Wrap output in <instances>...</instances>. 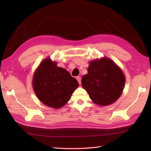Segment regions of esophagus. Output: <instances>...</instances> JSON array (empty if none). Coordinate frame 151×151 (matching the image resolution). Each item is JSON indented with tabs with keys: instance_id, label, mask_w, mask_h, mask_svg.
Wrapping results in <instances>:
<instances>
[{
	"instance_id": "obj_1",
	"label": "esophagus",
	"mask_w": 151,
	"mask_h": 151,
	"mask_svg": "<svg viewBox=\"0 0 151 151\" xmlns=\"http://www.w3.org/2000/svg\"><path fill=\"white\" fill-rule=\"evenodd\" d=\"M76 80H77V81H78V83H79V84H81V78L80 77V76H76Z\"/></svg>"
}]
</instances>
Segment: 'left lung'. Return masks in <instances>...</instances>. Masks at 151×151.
Returning a JSON list of instances; mask_svg holds the SVG:
<instances>
[{"label": "left lung", "instance_id": "1", "mask_svg": "<svg viewBox=\"0 0 151 151\" xmlns=\"http://www.w3.org/2000/svg\"><path fill=\"white\" fill-rule=\"evenodd\" d=\"M88 71L87 75L82 76V86L94 103L107 106L119 98L125 78L114 62L106 58L92 61Z\"/></svg>", "mask_w": 151, "mask_h": 151}]
</instances>
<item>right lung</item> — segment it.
Listing matches in <instances>:
<instances>
[{"instance_id":"obj_1","label":"right lung","mask_w":151,"mask_h":151,"mask_svg":"<svg viewBox=\"0 0 151 151\" xmlns=\"http://www.w3.org/2000/svg\"><path fill=\"white\" fill-rule=\"evenodd\" d=\"M78 82L65 69L49 58L41 63L33 78V88L39 100L53 108H60L69 101Z\"/></svg>"}]
</instances>
